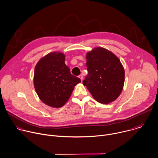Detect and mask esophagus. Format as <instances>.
Masks as SVG:
<instances>
[{"label": "esophagus", "mask_w": 158, "mask_h": 158, "mask_svg": "<svg viewBox=\"0 0 158 158\" xmlns=\"http://www.w3.org/2000/svg\"><path fill=\"white\" fill-rule=\"evenodd\" d=\"M78 77H79V78L81 80V81H82L83 80V77L81 75H79L78 76Z\"/></svg>", "instance_id": "esophagus-1"}]
</instances>
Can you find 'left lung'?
I'll use <instances>...</instances> for the list:
<instances>
[{
  "mask_svg": "<svg viewBox=\"0 0 158 158\" xmlns=\"http://www.w3.org/2000/svg\"><path fill=\"white\" fill-rule=\"evenodd\" d=\"M88 74L83 81L93 98L103 104L114 101L124 83V70L119 59L111 51L95 47L86 53Z\"/></svg>",
  "mask_w": 158,
  "mask_h": 158,
  "instance_id": "left-lung-1",
  "label": "left lung"
}]
</instances>
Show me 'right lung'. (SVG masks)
<instances>
[{"label":"right lung","mask_w":158,"mask_h":158,"mask_svg":"<svg viewBox=\"0 0 158 158\" xmlns=\"http://www.w3.org/2000/svg\"><path fill=\"white\" fill-rule=\"evenodd\" d=\"M61 52H53L42 58L35 67L34 85L40 100L53 108H61L70 98L75 86L81 82L71 74Z\"/></svg>","instance_id":"obj_1"}]
</instances>
